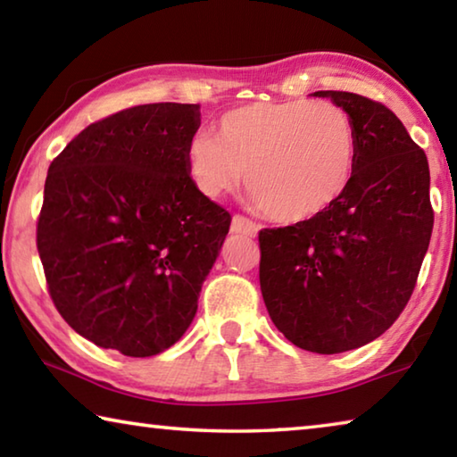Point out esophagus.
<instances>
[{
	"label": "esophagus",
	"instance_id": "1",
	"mask_svg": "<svg viewBox=\"0 0 457 457\" xmlns=\"http://www.w3.org/2000/svg\"><path fill=\"white\" fill-rule=\"evenodd\" d=\"M231 234L253 237L258 234V226L252 220L244 218V215H234V220H231Z\"/></svg>",
	"mask_w": 457,
	"mask_h": 457
}]
</instances>
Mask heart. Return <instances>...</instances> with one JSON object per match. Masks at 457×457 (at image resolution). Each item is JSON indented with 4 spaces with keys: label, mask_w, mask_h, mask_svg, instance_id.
Returning <instances> with one entry per match:
<instances>
[{
    "label": "heart",
    "mask_w": 457,
    "mask_h": 457,
    "mask_svg": "<svg viewBox=\"0 0 457 457\" xmlns=\"http://www.w3.org/2000/svg\"><path fill=\"white\" fill-rule=\"evenodd\" d=\"M359 165V130L328 100H282L231 108L218 133L187 146L189 177L218 199L245 181L258 210L278 223L312 221L346 195Z\"/></svg>",
    "instance_id": "1"
}]
</instances>
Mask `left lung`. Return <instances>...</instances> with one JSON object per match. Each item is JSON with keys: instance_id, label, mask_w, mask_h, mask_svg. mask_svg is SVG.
<instances>
[{"instance_id": "obj_1", "label": "left lung", "mask_w": 457, "mask_h": 457, "mask_svg": "<svg viewBox=\"0 0 457 457\" xmlns=\"http://www.w3.org/2000/svg\"><path fill=\"white\" fill-rule=\"evenodd\" d=\"M351 114L359 165L346 195L320 218L260 231V288L276 328L300 349H359L411 298L428 252L429 165L395 114L343 90H319Z\"/></svg>"}]
</instances>
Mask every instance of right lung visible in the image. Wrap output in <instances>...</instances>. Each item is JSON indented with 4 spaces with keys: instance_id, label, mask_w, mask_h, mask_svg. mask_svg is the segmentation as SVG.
Segmentation results:
<instances>
[{
    "instance_id": "1",
    "label": "right lung",
    "mask_w": 457,
    "mask_h": 457,
    "mask_svg": "<svg viewBox=\"0 0 457 457\" xmlns=\"http://www.w3.org/2000/svg\"><path fill=\"white\" fill-rule=\"evenodd\" d=\"M199 117V104L125 108L50 163L37 253L54 306L96 346L153 357L197 312L231 223L189 177Z\"/></svg>"
}]
</instances>
